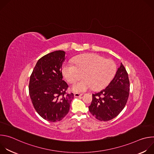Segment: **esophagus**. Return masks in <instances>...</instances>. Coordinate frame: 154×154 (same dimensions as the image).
<instances>
[{
	"label": "esophagus",
	"instance_id": "1",
	"mask_svg": "<svg viewBox=\"0 0 154 154\" xmlns=\"http://www.w3.org/2000/svg\"><path fill=\"white\" fill-rule=\"evenodd\" d=\"M83 95V94H80V93H74V97H80Z\"/></svg>",
	"mask_w": 154,
	"mask_h": 154
}]
</instances>
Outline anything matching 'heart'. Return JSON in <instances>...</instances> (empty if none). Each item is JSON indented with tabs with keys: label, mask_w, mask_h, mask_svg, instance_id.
I'll list each match as a JSON object with an SVG mask.
<instances>
[{
	"label": "heart",
	"mask_w": 154,
	"mask_h": 154,
	"mask_svg": "<svg viewBox=\"0 0 154 154\" xmlns=\"http://www.w3.org/2000/svg\"><path fill=\"white\" fill-rule=\"evenodd\" d=\"M72 62L64 63L61 71L69 83L78 80L83 74V79L76 82L72 90L82 93L92 89L100 90L107 86L113 80L117 71L115 62L111 59L95 54H86L76 57Z\"/></svg>",
	"instance_id": "heart-1"
}]
</instances>
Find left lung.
I'll use <instances>...</instances> for the list:
<instances>
[{"label": "left lung", "instance_id": "1", "mask_svg": "<svg viewBox=\"0 0 154 154\" xmlns=\"http://www.w3.org/2000/svg\"><path fill=\"white\" fill-rule=\"evenodd\" d=\"M130 91L128 73L121 63L109 84L99 93L93 94L90 112L98 120L108 121L116 117L126 105Z\"/></svg>", "mask_w": 154, "mask_h": 154}]
</instances>
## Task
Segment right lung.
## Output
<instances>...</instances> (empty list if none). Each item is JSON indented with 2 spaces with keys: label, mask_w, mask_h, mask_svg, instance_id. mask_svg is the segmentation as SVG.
<instances>
[{
  "label": "right lung",
  "mask_w": 154,
  "mask_h": 154,
  "mask_svg": "<svg viewBox=\"0 0 154 154\" xmlns=\"http://www.w3.org/2000/svg\"><path fill=\"white\" fill-rule=\"evenodd\" d=\"M65 52L56 51L41 57L30 75L29 94L37 113L50 122L60 121L66 115L74 94L63 80L61 67Z\"/></svg>",
  "instance_id": "right-lung-1"
}]
</instances>
